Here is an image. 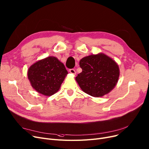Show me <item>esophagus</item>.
Returning a JSON list of instances; mask_svg holds the SVG:
<instances>
[{"label": "esophagus", "mask_w": 149, "mask_h": 149, "mask_svg": "<svg viewBox=\"0 0 149 149\" xmlns=\"http://www.w3.org/2000/svg\"><path fill=\"white\" fill-rule=\"evenodd\" d=\"M69 72H70V73H71L72 74H74V75H75V74H76L75 70V69H69Z\"/></svg>", "instance_id": "1"}]
</instances>
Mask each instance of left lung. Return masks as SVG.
Segmentation results:
<instances>
[{
  "instance_id": "obj_1",
  "label": "left lung",
  "mask_w": 149,
  "mask_h": 149,
  "mask_svg": "<svg viewBox=\"0 0 149 149\" xmlns=\"http://www.w3.org/2000/svg\"><path fill=\"white\" fill-rule=\"evenodd\" d=\"M82 72L75 80L85 93L95 97L108 94L117 84L120 71L112 58L100 53L83 58L80 61Z\"/></svg>"
}]
</instances>
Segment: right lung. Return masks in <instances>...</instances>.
<instances>
[{"label": "right lung", "instance_id": "add662e5", "mask_svg": "<svg viewBox=\"0 0 149 149\" xmlns=\"http://www.w3.org/2000/svg\"><path fill=\"white\" fill-rule=\"evenodd\" d=\"M68 74L57 58L49 56L34 63L28 69V79L36 91L46 96L56 93Z\"/></svg>", "mask_w": 149, "mask_h": 149}]
</instances>
